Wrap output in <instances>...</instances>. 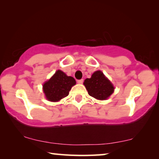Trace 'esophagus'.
<instances>
[{"instance_id":"34e87169","label":"esophagus","mask_w":159,"mask_h":159,"mask_svg":"<svg viewBox=\"0 0 159 159\" xmlns=\"http://www.w3.org/2000/svg\"><path fill=\"white\" fill-rule=\"evenodd\" d=\"M77 82L79 83V84H81V83H83V79H80V80H78Z\"/></svg>"}]
</instances>
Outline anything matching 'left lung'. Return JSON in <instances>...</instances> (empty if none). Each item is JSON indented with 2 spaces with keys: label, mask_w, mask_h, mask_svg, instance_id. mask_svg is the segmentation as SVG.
<instances>
[{
  "label": "left lung",
  "mask_w": 159,
  "mask_h": 159,
  "mask_svg": "<svg viewBox=\"0 0 159 159\" xmlns=\"http://www.w3.org/2000/svg\"><path fill=\"white\" fill-rule=\"evenodd\" d=\"M83 84L88 94L99 100H104L114 93V87L101 71H96L90 79H86Z\"/></svg>",
  "instance_id": "1"
}]
</instances>
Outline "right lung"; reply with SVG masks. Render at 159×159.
Listing matches in <instances>:
<instances>
[{"instance_id": "right-lung-1", "label": "right lung", "mask_w": 159, "mask_h": 159, "mask_svg": "<svg viewBox=\"0 0 159 159\" xmlns=\"http://www.w3.org/2000/svg\"><path fill=\"white\" fill-rule=\"evenodd\" d=\"M76 80L71 76H66L61 70L55 74L43 85L45 98L48 101L58 102L69 95Z\"/></svg>"}]
</instances>
